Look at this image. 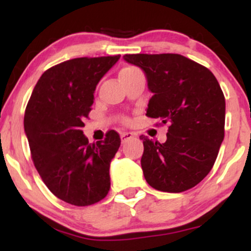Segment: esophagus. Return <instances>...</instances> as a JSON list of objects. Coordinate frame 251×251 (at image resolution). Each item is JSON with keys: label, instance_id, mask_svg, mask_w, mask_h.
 <instances>
[{"label": "esophagus", "instance_id": "34e87169", "mask_svg": "<svg viewBox=\"0 0 251 251\" xmlns=\"http://www.w3.org/2000/svg\"><path fill=\"white\" fill-rule=\"evenodd\" d=\"M120 138H122V142L125 143L126 140L134 138V133H132V132H122V133H120Z\"/></svg>", "mask_w": 251, "mask_h": 251}]
</instances>
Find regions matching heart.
<instances>
[{
    "label": "heart",
    "instance_id": "heart-1",
    "mask_svg": "<svg viewBox=\"0 0 251 251\" xmlns=\"http://www.w3.org/2000/svg\"><path fill=\"white\" fill-rule=\"evenodd\" d=\"M140 73L139 68L134 67V66H126V67H123L119 72V77L120 79H128V77L135 75V74ZM124 122L127 123V118H124Z\"/></svg>",
    "mask_w": 251,
    "mask_h": 251
}]
</instances>
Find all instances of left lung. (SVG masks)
<instances>
[{
  "mask_svg": "<svg viewBox=\"0 0 251 251\" xmlns=\"http://www.w3.org/2000/svg\"><path fill=\"white\" fill-rule=\"evenodd\" d=\"M124 59L148 77L153 96L146 116L169 125L163 144L140 135L144 177L164 192L194 188L211 171L224 139L226 99L220 83L208 68L180 54H125Z\"/></svg>",
  "mask_w": 251,
  "mask_h": 251,
  "instance_id": "obj_1",
  "label": "left lung"
}]
</instances>
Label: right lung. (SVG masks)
<instances>
[{
    "mask_svg": "<svg viewBox=\"0 0 251 251\" xmlns=\"http://www.w3.org/2000/svg\"><path fill=\"white\" fill-rule=\"evenodd\" d=\"M120 55L76 57L42 74L25 112V132L40 177L57 198L76 206L96 204L111 188L109 164L118 132L91 144L83 135L94 91Z\"/></svg>",
    "mask_w": 251,
    "mask_h": 251,
    "instance_id": "right-lung-1",
    "label": "right lung"
}]
</instances>
